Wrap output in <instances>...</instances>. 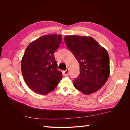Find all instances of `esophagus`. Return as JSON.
I'll use <instances>...</instances> for the list:
<instances>
[{"label":"esophagus","mask_w":130,"mask_h":130,"mask_svg":"<svg viewBox=\"0 0 130 130\" xmlns=\"http://www.w3.org/2000/svg\"><path fill=\"white\" fill-rule=\"evenodd\" d=\"M69 69H67L65 71L63 72V75L64 76H67L68 74H69Z\"/></svg>","instance_id":"1"}]
</instances>
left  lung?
<instances>
[{"instance_id":"obj_1","label":"left lung","mask_w":130,"mask_h":130,"mask_svg":"<svg viewBox=\"0 0 130 130\" xmlns=\"http://www.w3.org/2000/svg\"><path fill=\"white\" fill-rule=\"evenodd\" d=\"M64 41L80 66L79 75L73 81L75 88L85 95L98 91L110 73L107 50L91 37L66 36Z\"/></svg>"}]
</instances>
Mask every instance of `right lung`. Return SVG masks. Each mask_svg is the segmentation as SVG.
Here are the masks:
<instances>
[{"label":"right lung","instance_id":"add662e5","mask_svg":"<svg viewBox=\"0 0 130 130\" xmlns=\"http://www.w3.org/2000/svg\"><path fill=\"white\" fill-rule=\"evenodd\" d=\"M62 40L61 35H44L30 43L25 50L21 61L22 75L27 86L36 93L47 94L62 79L54 54Z\"/></svg>","mask_w":130,"mask_h":130}]
</instances>
